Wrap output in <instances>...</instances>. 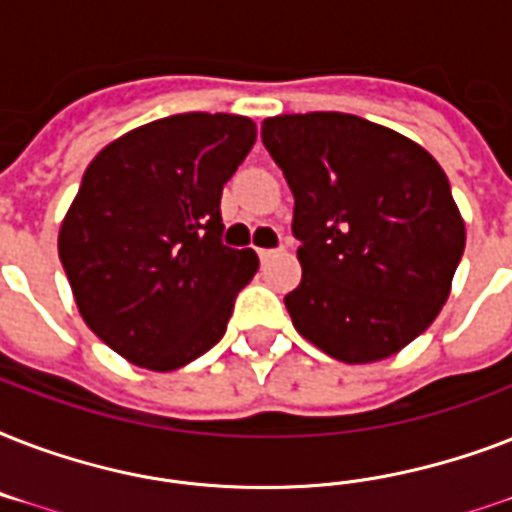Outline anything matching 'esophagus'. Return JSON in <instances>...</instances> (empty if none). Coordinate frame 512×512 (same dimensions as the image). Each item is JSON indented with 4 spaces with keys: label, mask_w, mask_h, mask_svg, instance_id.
<instances>
[{
    "label": "esophagus",
    "mask_w": 512,
    "mask_h": 512,
    "mask_svg": "<svg viewBox=\"0 0 512 512\" xmlns=\"http://www.w3.org/2000/svg\"><path fill=\"white\" fill-rule=\"evenodd\" d=\"M279 252H281V249H257V257H260L263 263H268V260L279 255Z\"/></svg>",
    "instance_id": "34e87169"
}]
</instances>
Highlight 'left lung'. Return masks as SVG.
Wrapping results in <instances>:
<instances>
[{"mask_svg":"<svg viewBox=\"0 0 512 512\" xmlns=\"http://www.w3.org/2000/svg\"><path fill=\"white\" fill-rule=\"evenodd\" d=\"M260 138L295 196L303 281L284 297L295 329L345 364L393 356L433 324L465 252L444 170L340 111L273 116Z\"/></svg>","mask_w":512,"mask_h":512,"instance_id":"left-lung-1","label":"left lung"}]
</instances>
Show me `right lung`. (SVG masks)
Here are the masks:
<instances>
[{
  "label": "right lung",
  "instance_id": "obj_1",
  "mask_svg": "<svg viewBox=\"0 0 512 512\" xmlns=\"http://www.w3.org/2000/svg\"><path fill=\"white\" fill-rule=\"evenodd\" d=\"M255 138L247 116L177 114L84 172L58 255L87 327L132 364L172 372L225 335L260 260L223 244L220 196Z\"/></svg>",
  "mask_w": 512,
  "mask_h": 512
}]
</instances>
